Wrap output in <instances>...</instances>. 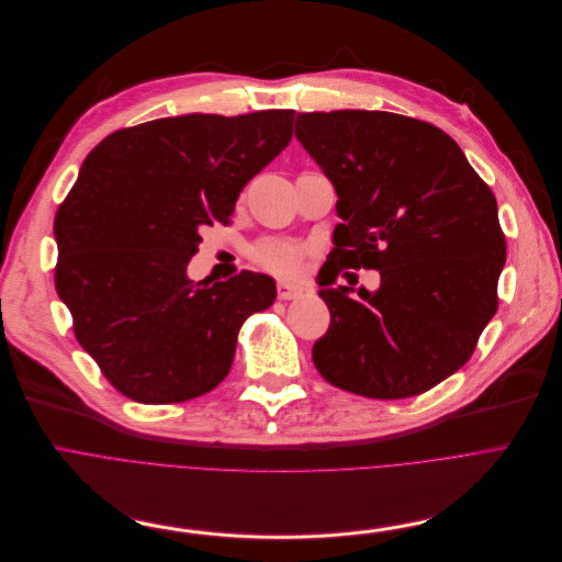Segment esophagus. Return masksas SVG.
Masks as SVG:
<instances>
[{
    "mask_svg": "<svg viewBox=\"0 0 562 562\" xmlns=\"http://www.w3.org/2000/svg\"><path fill=\"white\" fill-rule=\"evenodd\" d=\"M304 292V288L302 285H292V283H288V281H279V285H277V295H279V300H295V297H300Z\"/></svg>",
    "mask_w": 562,
    "mask_h": 562,
    "instance_id": "obj_1",
    "label": "esophagus"
}]
</instances>
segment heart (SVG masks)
I'll return each mask as SVG.
<instances>
[{
	"instance_id": "obj_1",
	"label": "heart",
	"mask_w": 562,
	"mask_h": 562,
	"mask_svg": "<svg viewBox=\"0 0 562 562\" xmlns=\"http://www.w3.org/2000/svg\"><path fill=\"white\" fill-rule=\"evenodd\" d=\"M256 260L279 277H300L306 262V247L295 243H281V239H265L254 251Z\"/></svg>"
}]
</instances>
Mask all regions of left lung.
I'll return each instance as SVG.
<instances>
[{"instance_id": "left-lung-1", "label": "left lung", "mask_w": 562, "mask_h": 562, "mask_svg": "<svg viewBox=\"0 0 562 562\" xmlns=\"http://www.w3.org/2000/svg\"><path fill=\"white\" fill-rule=\"evenodd\" d=\"M295 135L336 190L334 251L317 274L329 306L313 363L366 397L418 395L458 372L496 313L505 237L490 187L432 123L391 112L297 114ZM378 269L381 288L334 286Z\"/></svg>"}]
</instances>
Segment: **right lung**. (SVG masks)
I'll use <instances>...</instances> for the list:
<instances>
[{"mask_svg":"<svg viewBox=\"0 0 562 562\" xmlns=\"http://www.w3.org/2000/svg\"><path fill=\"white\" fill-rule=\"evenodd\" d=\"M292 110L187 114L104 137L55 217V285L79 345L123 395L171 405L215 389L272 277H187L203 226L228 224L245 184L292 139Z\"/></svg>","mask_w":562,"mask_h":562,"instance_id":"1","label":"right lung"}]
</instances>
